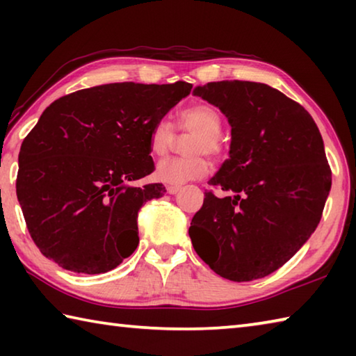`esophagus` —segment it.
Masks as SVG:
<instances>
[{
    "mask_svg": "<svg viewBox=\"0 0 356 356\" xmlns=\"http://www.w3.org/2000/svg\"><path fill=\"white\" fill-rule=\"evenodd\" d=\"M168 193H170V195H177V193L180 191V186H168Z\"/></svg>",
    "mask_w": 356,
    "mask_h": 356,
    "instance_id": "esophagus-1",
    "label": "esophagus"
}]
</instances>
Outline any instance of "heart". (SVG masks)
<instances>
[{
  "label": "heart",
  "mask_w": 356,
  "mask_h": 356,
  "mask_svg": "<svg viewBox=\"0 0 356 356\" xmlns=\"http://www.w3.org/2000/svg\"><path fill=\"white\" fill-rule=\"evenodd\" d=\"M179 129L193 138L186 147L188 156L160 161L155 168V179L159 182L180 186L191 180L204 177L209 171V161L202 154L212 159H218L225 149L221 140L222 119L220 111L209 104H193L186 106L179 116ZM174 127L171 122L161 119L156 120L149 134V149L156 156L170 154L174 146Z\"/></svg>",
  "instance_id": "1"
}]
</instances>
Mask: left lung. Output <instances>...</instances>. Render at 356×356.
Here are the masks:
<instances>
[{"mask_svg": "<svg viewBox=\"0 0 356 356\" xmlns=\"http://www.w3.org/2000/svg\"><path fill=\"white\" fill-rule=\"evenodd\" d=\"M193 94L220 108L231 125L229 159L209 180L188 229L193 248L222 278L243 282L282 267L322 218L331 170L314 119L278 89L213 81Z\"/></svg>", "mask_w": 356, "mask_h": 356, "instance_id": "obj_1", "label": "left lung"}]
</instances>
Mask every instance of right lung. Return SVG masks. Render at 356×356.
Masks as SVG:
<instances>
[{
    "instance_id": "1",
    "label": "right lung",
    "mask_w": 356,
    "mask_h": 356,
    "mask_svg": "<svg viewBox=\"0 0 356 356\" xmlns=\"http://www.w3.org/2000/svg\"><path fill=\"white\" fill-rule=\"evenodd\" d=\"M191 84L111 83L58 99L22 143L17 197L42 254L75 273H106L140 243L138 212L165 195L130 182L154 171L149 134Z\"/></svg>"
}]
</instances>
